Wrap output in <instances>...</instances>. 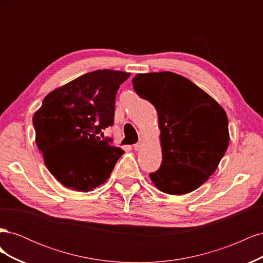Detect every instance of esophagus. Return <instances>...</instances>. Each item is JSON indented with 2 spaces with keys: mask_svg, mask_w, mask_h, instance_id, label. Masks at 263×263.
<instances>
[{
  "mask_svg": "<svg viewBox=\"0 0 263 263\" xmlns=\"http://www.w3.org/2000/svg\"><path fill=\"white\" fill-rule=\"evenodd\" d=\"M142 145H144V141H139V142H137V144L134 145V149L135 150H139L142 147Z\"/></svg>",
  "mask_w": 263,
  "mask_h": 263,
  "instance_id": "34e87169",
  "label": "esophagus"
}]
</instances>
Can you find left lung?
Segmentation results:
<instances>
[{"label": "left lung", "mask_w": 263, "mask_h": 263, "mask_svg": "<svg viewBox=\"0 0 263 263\" xmlns=\"http://www.w3.org/2000/svg\"><path fill=\"white\" fill-rule=\"evenodd\" d=\"M133 85L158 113L162 162L149 177L163 193L192 192L217 169L229 145L226 112L201 87L180 74L138 73Z\"/></svg>", "instance_id": "1"}]
</instances>
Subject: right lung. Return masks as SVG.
<instances>
[{
  "mask_svg": "<svg viewBox=\"0 0 263 263\" xmlns=\"http://www.w3.org/2000/svg\"><path fill=\"white\" fill-rule=\"evenodd\" d=\"M130 73L95 70L46 95L34 116L36 144L61 184L89 192L104 183L124 150L101 140L114 124L115 98Z\"/></svg>",
  "mask_w": 263,
  "mask_h": 263,
  "instance_id": "1",
  "label": "right lung"
}]
</instances>
